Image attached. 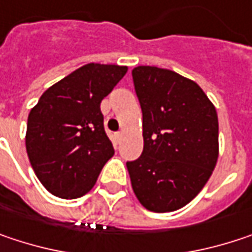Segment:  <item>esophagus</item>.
<instances>
[{
    "instance_id": "34e87169",
    "label": "esophagus",
    "mask_w": 252,
    "mask_h": 252,
    "mask_svg": "<svg viewBox=\"0 0 252 252\" xmlns=\"http://www.w3.org/2000/svg\"><path fill=\"white\" fill-rule=\"evenodd\" d=\"M121 137H123V134H121V132H118V134H117V138H118V140H121Z\"/></svg>"
}]
</instances>
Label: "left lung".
Returning a JSON list of instances; mask_svg holds the SVG:
<instances>
[{"mask_svg": "<svg viewBox=\"0 0 252 252\" xmlns=\"http://www.w3.org/2000/svg\"><path fill=\"white\" fill-rule=\"evenodd\" d=\"M143 111L144 149L126 163L132 190L151 212H172L196 197L218 161V114L202 88L173 70L132 69Z\"/></svg>", "mask_w": 252, "mask_h": 252, "instance_id": "8db88e82", "label": "left lung"}]
</instances>
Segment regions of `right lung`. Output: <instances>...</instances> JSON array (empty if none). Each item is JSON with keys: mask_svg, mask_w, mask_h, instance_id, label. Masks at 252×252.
Wrapping results in <instances>:
<instances>
[{"mask_svg": "<svg viewBox=\"0 0 252 252\" xmlns=\"http://www.w3.org/2000/svg\"><path fill=\"white\" fill-rule=\"evenodd\" d=\"M126 70L88 63L50 86L32 108L26 150L37 179L52 194L62 199L86 194L114 156L101 101Z\"/></svg>", "mask_w": 252, "mask_h": 252, "instance_id": "add662e5", "label": "right lung"}]
</instances>
